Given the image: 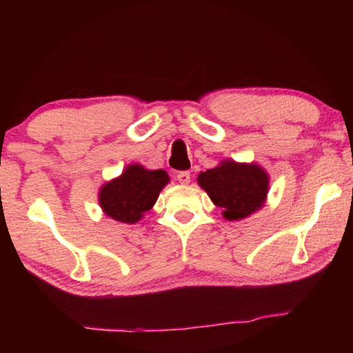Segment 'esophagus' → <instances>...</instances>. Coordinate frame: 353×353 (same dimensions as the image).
I'll use <instances>...</instances> for the list:
<instances>
[{
    "mask_svg": "<svg viewBox=\"0 0 353 353\" xmlns=\"http://www.w3.org/2000/svg\"><path fill=\"white\" fill-rule=\"evenodd\" d=\"M190 179H191V176H190V172H188V171H181V172H177V181H179V183H182V185H188V183H190Z\"/></svg>",
    "mask_w": 353,
    "mask_h": 353,
    "instance_id": "obj_1",
    "label": "esophagus"
}]
</instances>
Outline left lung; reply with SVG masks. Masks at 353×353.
<instances>
[{"mask_svg":"<svg viewBox=\"0 0 353 353\" xmlns=\"http://www.w3.org/2000/svg\"><path fill=\"white\" fill-rule=\"evenodd\" d=\"M198 183L207 191L214 205L223 208V216L238 221L252 214L266 199L270 179L260 166L223 162L201 172Z\"/></svg>","mask_w":353,"mask_h":353,"instance_id":"8db88e82","label":"left lung"}]
</instances>
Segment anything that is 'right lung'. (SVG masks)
I'll return each mask as SVG.
<instances>
[{"label":"right lung","instance_id":"1","mask_svg":"<svg viewBox=\"0 0 353 353\" xmlns=\"http://www.w3.org/2000/svg\"><path fill=\"white\" fill-rule=\"evenodd\" d=\"M168 181L163 170L151 171L140 165H130L118 179L101 188L99 204L112 219L135 224L143 213L151 210Z\"/></svg>","mask_w":353,"mask_h":353}]
</instances>
